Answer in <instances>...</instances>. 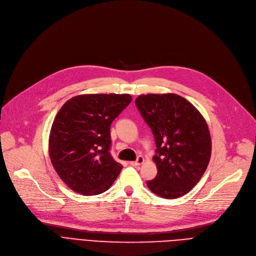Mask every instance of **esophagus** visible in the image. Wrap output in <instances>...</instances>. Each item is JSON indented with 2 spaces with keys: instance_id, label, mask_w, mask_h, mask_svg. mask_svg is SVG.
<instances>
[{
  "instance_id": "obj_1",
  "label": "esophagus",
  "mask_w": 256,
  "mask_h": 256,
  "mask_svg": "<svg viewBox=\"0 0 256 256\" xmlns=\"http://www.w3.org/2000/svg\"><path fill=\"white\" fill-rule=\"evenodd\" d=\"M144 162V157H142V156H138L136 160H135V161H131V162H130V164L132 165V166H138V165L142 164Z\"/></svg>"
}]
</instances>
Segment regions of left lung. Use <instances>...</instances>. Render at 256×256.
<instances>
[{"instance_id": "1", "label": "left lung", "mask_w": 256, "mask_h": 256, "mask_svg": "<svg viewBox=\"0 0 256 256\" xmlns=\"http://www.w3.org/2000/svg\"><path fill=\"white\" fill-rule=\"evenodd\" d=\"M135 104L151 128L156 154L157 176L148 181L158 196L174 200L198 183L211 158L212 142L202 114L176 94H148Z\"/></svg>"}]
</instances>
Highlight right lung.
Instances as JSON below:
<instances>
[{
  "label": "right lung",
  "mask_w": 256,
  "mask_h": 256,
  "mask_svg": "<svg viewBox=\"0 0 256 256\" xmlns=\"http://www.w3.org/2000/svg\"><path fill=\"white\" fill-rule=\"evenodd\" d=\"M132 101L128 94H86L69 99L50 129L48 152L62 181L82 195L106 191L123 166L110 153V125Z\"/></svg>",
  "instance_id": "1"
}]
</instances>
